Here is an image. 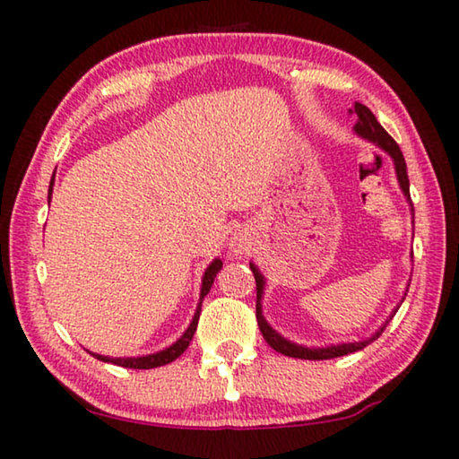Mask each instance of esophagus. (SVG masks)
Returning a JSON list of instances; mask_svg holds the SVG:
<instances>
[{
    "instance_id": "34e87169",
    "label": "esophagus",
    "mask_w": 459,
    "mask_h": 459,
    "mask_svg": "<svg viewBox=\"0 0 459 459\" xmlns=\"http://www.w3.org/2000/svg\"><path fill=\"white\" fill-rule=\"evenodd\" d=\"M232 251H235V253H240V255H243L245 251H247V247L243 245V243H235V245H232Z\"/></svg>"
}]
</instances>
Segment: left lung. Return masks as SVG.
Returning a JSON list of instances; mask_svg holds the SVG:
<instances>
[{
    "mask_svg": "<svg viewBox=\"0 0 459 459\" xmlns=\"http://www.w3.org/2000/svg\"><path fill=\"white\" fill-rule=\"evenodd\" d=\"M354 117H356V126L354 131L356 135L367 139V142L375 143L377 147H380L385 153L391 155L393 164H394V174H397V180L401 186V192L405 194V198L411 206V214H413L415 219V211H413V202H411V194H409V176H407V164H405V158H403V152L401 147L397 145V142L386 134L383 129V126L377 121L375 115L368 107H364L362 103H354L352 108H348ZM413 257V255H411ZM251 265V271L255 275V283H257V324H259V330L263 333V338L267 340V344L273 348V351L281 352L285 356H291V359H301V360H330V359H338V356H346V354H352L356 351H362V348H367L370 342H375L383 330L386 328V324L393 320V316L397 314V309L401 306H397L393 309V314L388 316V320L380 325V328L372 333L370 338H362V340H352V342H340V344H330V346H304V344H298V342H291L283 338L281 333L277 330H273L269 325V322L265 320V316H263V293H265V277L259 271V267L255 265V263H248ZM409 291V287L405 290V295ZM405 295H403V299H405ZM401 299V304H403Z\"/></svg>",
    "mask_w": 459,
    "mask_h": 459,
    "instance_id": "obj_1",
    "label": "left lung"
}]
</instances>
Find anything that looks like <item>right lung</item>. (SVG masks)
<instances>
[{"label": "right lung", "instance_id": "obj_1", "mask_svg": "<svg viewBox=\"0 0 459 459\" xmlns=\"http://www.w3.org/2000/svg\"><path fill=\"white\" fill-rule=\"evenodd\" d=\"M52 186H54V176L50 180V188H48V202L52 198ZM222 269V261L221 259H214L211 265L206 267L204 275H202V287H200V299H198V306H196V312L192 316V322L186 332L182 333L180 338H178L172 346L164 348V351L160 352H153V354H143V356H119V359H111V356H100L97 352H91L95 356L97 360H103V362H111V364H117V367L123 368H158V367H164V364H169L172 360H176L178 356H180L186 348L190 346V342L194 338V332H196V325H198V317H200V309H202V301H204V295L211 291V287L214 283V277L219 271Z\"/></svg>", "mask_w": 459, "mask_h": 459}]
</instances>
